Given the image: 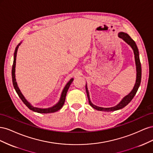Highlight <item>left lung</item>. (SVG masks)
Here are the masks:
<instances>
[{"mask_svg": "<svg viewBox=\"0 0 153 153\" xmlns=\"http://www.w3.org/2000/svg\"><path fill=\"white\" fill-rule=\"evenodd\" d=\"M118 36L120 38L123 39L125 41V42L130 46L133 50V53H134V55H135V64H136V69H137V79H136V82H135V85H134V87L132 89V91L129 92L128 95L124 96L123 98V100L120 101V103L119 104L115 105V106H113V107H110V108L100 107V106H98L96 105H94V104H92L91 100H90L89 91H88V89H87V84H86L85 85V90H86L88 100H89V105L92 106V108H94V109H96L97 110L105 111V112H111V111H115V110H120V109L124 108V106H126L129 102H130V101L132 100V99L133 98V97L135 96V95L136 94L137 92L138 91V87H139V86H140V82H141L142 69H141V64H140V58H139V52H138L137 46L135 41H134L131 39V37L129 36L128 34L121 32H119Z\"/></svg>", "mask_w": 153, "mask_h": 153, "instance_id": "8db88e82", "label": "left lung"}]
</instances>
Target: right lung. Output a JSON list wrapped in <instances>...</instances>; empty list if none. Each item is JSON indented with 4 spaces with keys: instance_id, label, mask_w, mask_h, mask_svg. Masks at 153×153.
Returning a JSON list of instances; mask_svg holds the SVG:
<instances>
[{
    "instance_id": "1",
    "label": "right lung",
    "mask_w": 153,
    "mask_h": 153,
    "mask_svg": "<svg viewBox=\"0 0 153 153\" xmlns=\"http://www.w3.org/2000/svg\"><path fill=\"white\" fill-rule=\"evenodd\" d=\"M21 43L18 44L17 45V47L15 48V53H14V61H13V67H12V80H13V84L14 86V88L16 92V93L18 94V96L20 97V99L22 100V101L24 103V104L28 107L30 110L34 111V112H38V113H40V114H48V113H53V112H55L61 109L62 106L64 104V101H65V99H66V96L67 94L68 90L69 89V86L71 84V83L73 81V78H71V79L69 80L68 84L66 85V86L64 87V89L62 92L61 94V98H60L59 101H58V103L57 104H55L54 106H52V107H50L48 108H37V107H34L32 105H31V104L27 101V100L25 98V97L22 94V92L20 91V90L19 89V88L18 87L17 83L16 82V78H15V66H16V54H17V51H18V48L19 47V46L20 45Z\"/></svg>"
}]
</instances>
